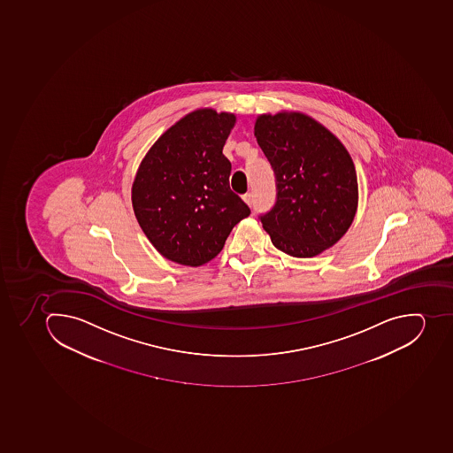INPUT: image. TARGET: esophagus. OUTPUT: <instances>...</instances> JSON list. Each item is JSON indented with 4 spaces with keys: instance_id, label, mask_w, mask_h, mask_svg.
<instances>
[{
    "instance_id": "1",
    "label": "esophagus",
    "mask_w": 453,
    "mask_h": 453,
    "mask_svg": "<svg viewBox=\"0 0 453 453\" xmlns=\"http://www.w3.org/2000/svg\"><path fill=\"white\" fill-rule=\"evenodd\" d=\"M243 200L246 204L251 206V204H253V195H251V193H246V195H243Z\"/></svg>"
}]
</instances>
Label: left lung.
Returning a JSON list of instances; mask_svg holds the SVG:
<instances>
[{"label":"left lung","instance_id":"1","mask_svg":"<svg viewBox=\"0 0 453 453\" xmlns=\"http://www.w3.org/2000/svg\"><path fill=\"white\" fill-rule=\"evenodd\" d=\"M255 135L276 176V203L260 216L263 228L286 255H320L344 236L357 210L350 154L303 112L262 114Z\"/></svg>","mask_w":453,"mask_h":453}]
</instances>
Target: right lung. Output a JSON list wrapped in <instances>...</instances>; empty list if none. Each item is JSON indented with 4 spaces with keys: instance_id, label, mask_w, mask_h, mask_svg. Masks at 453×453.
<instances>
[{
    "instance_id": "obj_1",
    "label": "right lung",
    "mask_w": 453,
    "mask_h": 453,
    "mask_svg": "<svg viewBox=\"0 0 453 453\" xmlns=\"http://www.w3.org/2000/svg\"><path fill=\"white\" fill-rule=\"evenodd\" d=\"M236 116L200 109L165 131L140 163L131 202L150 243L179 265L210 262L250 214L228 184L223 154Z\"/></svg>"
}]
</instances>
